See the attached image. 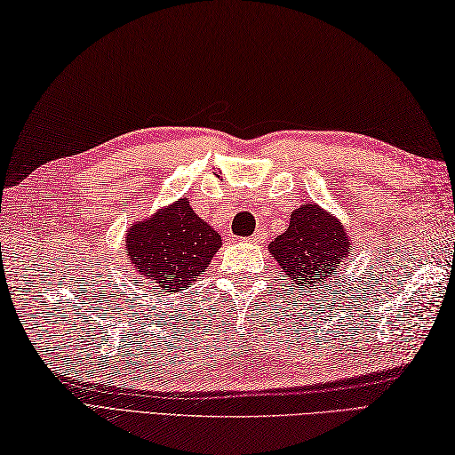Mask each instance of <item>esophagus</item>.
<instances>
[{
  "label": "esophagus",
  "instance_id": "34e87169",
  "mask_svg": "<svg viewBox=\"0 0 455 455\" xmlns=\"http://www.w3.org/2000/svg\"><path fill=\"white\" fill-rule=\"evenodd\" d=\"M249 239H251L253 243H259V241H263V239H265V231H263V229H257L255 234H253L251 237H249Z\"/></svg>",
  "mask_w": 455,
  "mask_h": 455
}]
</instances>
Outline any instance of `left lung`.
<instances>
[{"label":"left lung","instance_id":"8db88e82","mask_svg":"<svg viewBox=\"0 0 455 455\" xmlns=\"http://www.w3.org/2000/svg\"><path fill=\"white\" fill-rule=\"evenodd\" d=\"M292 286L306 291L336 275L349 253V239L339 221L316 204H306L291 214L289 229L268 243Z\"/></svg>","mask_w":455,"mask_h":455}]
</instances>
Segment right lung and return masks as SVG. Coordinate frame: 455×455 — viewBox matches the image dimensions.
Here are the masks:
<instances>
[{
    "label": "right lung",
    "mask_w": 455,
    "mask_h": 455,
    "mask_svg": "<svg viewBox=\"0 0 455 455\" xmlns=\"http://www.w3.org/2000/svg\"><path fill=\"white\" fill-rule=\"evenodd\" d=\"M221 237L180 198L127 234L129 261L159 292H180L206 271Z\"/></svg>",
    "instance_id": "right-lung-1"
}]
</instances>
